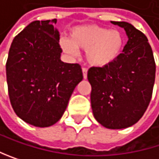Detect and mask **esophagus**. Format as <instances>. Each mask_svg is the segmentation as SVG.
<instances>
[{
  "label": "esophagus",
  "mask_w": 159,
  "mask_h": 159,
  "mask_svg": "<svg viewBox=\"0 0 159 159\" xmlns=\"http://www.w3.org/2000/svg\"><path fill=\"white\" fill-rule=\"evenodd\" d=\"M87 71H88V70H87V68H82V74H83V79H87Z\"/></svg>",
  "instance_id": "obj_1"
}]
</instances>
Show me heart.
I'll return each mask as SVG.
<instances>
[{
    "label": "heart",
    "mask_w": 159,
    "mask_h": 159,
    "mask_svg": "<svg viewBox=\"0 0 159 159\" xmlns=\"http://www.w3.org/2000/svg\"><path fill=\"white\" fill-rule=\"evenodd\" d=\"M60 45L71 57L86 50L85 57L91 65L103 67L115 61L122 49L123 36L118 30H109L97 25H86L71 29L69 39L62 38Z\"/></svg>",
    "instance_id": "obj_1"
}]
</instances>
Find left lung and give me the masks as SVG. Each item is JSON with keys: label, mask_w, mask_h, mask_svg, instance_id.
I'll use <instances>...</instances> for the list:
<instances>
[{"label": "left lung", "mask_w": 159, "mask_h": 159, "mask_svg": "<svg viewBox=\"0 0 159 159\" xmlns=\"http://www.w3.org/2000/svg\"><path fill=\"white\" fill-rule=\"evenodd\" d=\"M124 28L128 37L122 53L103 67H91V106L98 123L123 129L137 123L145 113L156 78V63L147 37L131 23L111 21Z\"/></svg>", "instance_id": "left-lung-1"}]
</instances>
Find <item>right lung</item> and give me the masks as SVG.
I'll return each instance as SVG.
<instances>
[{
	"label": "right lung",
	"instance_id": "add662e5",
	"mask_svg": "<svg viewBox=\"0 0 159 159\" xmlns=\"http://www.w3.org/2000/svg\"><path fill=\"white\" fill-rule=\"evenodd\" d=\"M52 20H35L18 34L6 61L11 105L23 121L49 127L62 116L76 86L82 80L78 63L61 60L60 33Z\"/></svg>",
	"mask_w": 159,
	"mask_h": 159
}]
</instances>
